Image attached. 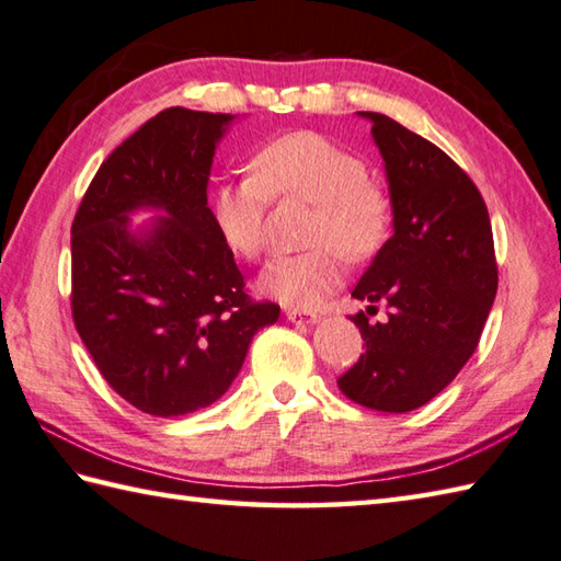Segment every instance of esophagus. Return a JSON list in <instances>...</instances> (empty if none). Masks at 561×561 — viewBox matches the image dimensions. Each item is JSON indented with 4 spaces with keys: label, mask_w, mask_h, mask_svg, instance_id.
Instances as JSON below:
<instances>
[{
    "label": "esophagus",
    "mask_w": 561,
    "mask_h": 561,
    "mask_svg": "<svg viewBox=\"0 0 561 561\" xmlns=\"http://www.w3.org/2000/svg\"><path fill=\"white\" fill-rule=\"evenodd\" d=\"M284 316H287L291 323H316V320L320 318L313 311H306V308H287V311H284Z\"/></svg>",
    "instance_id": "obj_1"
}]
</instances>
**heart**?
I'll list each match as a JSON object with an SVG mask.
<instances>
[{
	"label": "heart",
	"mask_w": 561,
	"mask_h": 561,
	"mask_svg": "<svg viewBox=\"0 0 561 561\" xmlns=\"http://www.w3.org/2000/svg\"><path fill=\"white\" fill-rule=\"evenodd\" d=\"M270 197L313 202L304 253L274 257L260 289L287 306H316L342 284V257L366 262L388 243L396 205L368 178L366 161L330 137L296 129L265 141L253 173L229 175L211 193V221L233 255L257 260L265 250Z\"/></svg>",
	"instance_id": "heart-1"
}]
</instances>
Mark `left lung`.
Here are the masks:
<instances>
[{
    "instance_id": "obj_1",
    "label": "left lung",
    "mask_w": 561,
    "mask_h": 561,
    "mask_svg": "<svg viewBox=\"0 0 561 561\" xmlns=\"http://www.w3.org/2000/svg\"><path fill=\"white\" fill-rule=\"evenodd\" d=\"M386 161L392 233L354 299L388 320L352 316L366 352L337 378L352 402L412 412L436 398L478 350L496 296L494 236L478 185L432 141L380 113H362Z\"/></svg>"
}]
</instances>
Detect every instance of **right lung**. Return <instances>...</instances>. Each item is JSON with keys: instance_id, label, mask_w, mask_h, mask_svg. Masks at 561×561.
<instances>
[{"instance_id": "1", "label": "right lung", "mask_w": 561, "mask_h": 561, "mask_svg": "<svg viewBox=\"0 0 561 561\" xmlns=\"http://www.w3.org/2000/svg\"><path fill=\"white\" fill-rule=\"evenodd\" d=\"M233 115L165 108L127 137L71 221V318L133 408L181 416L219 400L279 306L253 301L207 207L214 149ZM163 208L145 234L126 214Z\"/></svg>"}]
</instances>
